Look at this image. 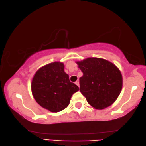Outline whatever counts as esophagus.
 Masks as SVG:
<instances>
[{"instance_id":"1","label":"esophagus","mask_w":146,"mask_h":146,"mask_svg":"<svg viewBox=\"0 0 146 146\" xmlns=\"http://www.w3.org/2000/svg\"><path fill=\"white\" fill-rule=\"evenodd\" d=\"M75 83L78 86V87H80V83H79V81L78 80L76 81V82H75Z\"/></svg>"}]
</instances>
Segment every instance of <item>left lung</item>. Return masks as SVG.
I'll use <instances>...</instances> for the list:
<instances>
[{
  "mask_svg": "<svg viewBox=\"0 0 146 146\" xmlns=\"http://www.w3.org/2000/svg\"><path fill=\"white\" fill-rule=\"evenodd\" d=\"M83 72L80 78V92L96 109H103L113 104L122 88L119 69L106 59L89 57L76 62Z\"/></svg>",
  "mask_w": 146,
  "mask_h": 146,
  "instance_id": "left-lung-1",
  "label": "left lung"
}]
</instances>
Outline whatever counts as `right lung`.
<instances>
[{
  "label": "right lung",
  "mask_w": 146,
  "mask_h": 146,
  "mask_svg": "<svg viewBox=\"0 0 146 146\" xmlns=\"http://www.w3.org/2000/svg\"><path fill=\"white\" fill-rule=\"evenodd\" d=\"M32 92L40 106L48 111L57 113L67 107L72 96L79 87L70 82L64 72V64L54 62L42 66L33 76Z\"/></svg>",
  "instance_id": "obj_1"
}]
</instances>
